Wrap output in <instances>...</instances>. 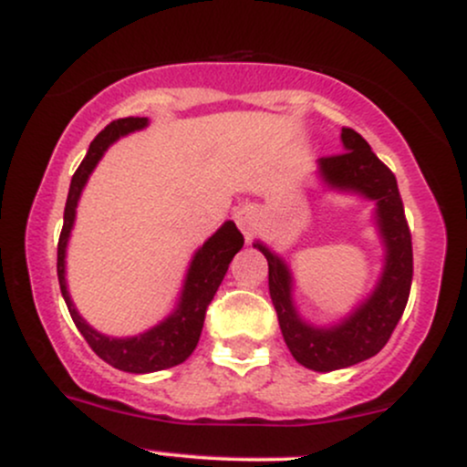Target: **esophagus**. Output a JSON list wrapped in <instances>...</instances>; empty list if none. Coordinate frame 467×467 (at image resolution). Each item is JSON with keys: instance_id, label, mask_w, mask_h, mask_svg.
I'll use <instances>...</instances> for the list:
<instances>
[{"instance_id": "esophagus-1", "label": "esophagus", "mask_w": 467, "mask_h": 467, "mask_svg": "<svg viewBox=\"0 0 467 467\" xmlns=\"http://www.w3.org/2000/svg\"><path fill=\"white\" fill-rule=\"evenodd\" d=\"M254 217H256L254 211H252V208H248V206L234 211V222H237L239 230L245 234V239H248V241L252 237V230H254Z\"/></svg>"}]
</instances>
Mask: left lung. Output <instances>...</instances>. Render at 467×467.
Returning <instances> with one entry per match:
<instances>
[{"label":"left lung","mask_w":467,"mask_h":467,"mask_svg":"<svg viewBox=\"0 0 467 467\" xmlns=\"http://www.w3.org/2000/svg\"><path fill=\"white\" fill-rule=\"evenodd\" d=\"M342 153L318 160V178L331 191L356 192L375 202V223L384 244V267L378 285L349 316L318 327L298 314L292 298V272L285 261L256 241L267 259V281L281 334L294 360L312 371H336L368 360L387 345L409 303L412 244L398 180L358 131L342 130Z\"/></svg>","instance_id":"left-lung-1"}]
</instances>
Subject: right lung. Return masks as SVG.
Instances as JSON below:
<instances>
[{
  "instance_id": "add662e5",
  "label": "right lung",
  "mask_w": 467,
  "mask_h": 467,
  "mask_svg": "<svg viewBox=\"0 0 467 467\" xmlns=\"http://www.w3.org/2000/svg\"><path fill=\"white\" fill-rule=\"evenodd\" d=\"M149 125V118H118L109 122L99 136L89 144V151L83 158V162L72 175V184H69L66 213H63V230L58 237L57 248V275L61 294L66 298V305L72 316L74 325L83 334L88 345L92 347L96 356L114 368L127 373H153L171 368L175 364H182L186 358L195 351L197 342H200L203 318H206V307L211 305L215 296L217 287L222 285L223 276H226L230 261L237 252L244 248V234L239 233L234 222H226L222 228L213 234L200 250L192 254V261L186 272L184 287H182L178 307L173 309L162 323H158L151 329L142 331L138 336L130 337H114L105 336L96 331L83 320V316L77 312L72 298H69L67 283H66V248L69 241V233L74 228V219H77V206L88 184L89 175L100 162L107 149L114 144L118 138L127 136V133L140 131Z\"/></svg>"
}]
</instances>
